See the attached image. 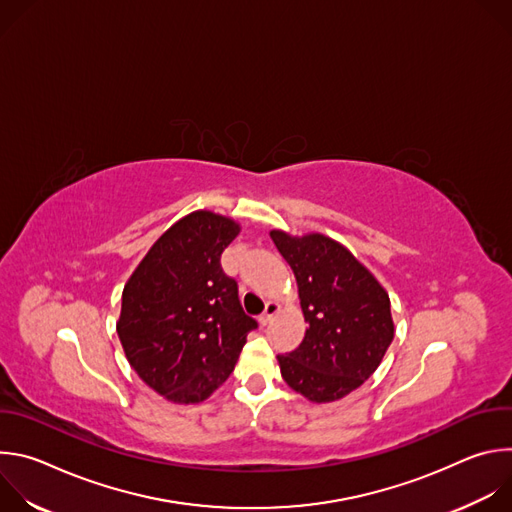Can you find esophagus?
I'll return each mask as SVG.
<instances>
[{"instance_id":"34e87169","label":"esophagus","mask_w":512,"mask_h":512,"mask_svg":"<svg viewBox=\"0 0 512 512\" xmlns=\"http://www.w3.org/2000/svg\"><path fill=\"white\" fill-rule=\"evenodd\" d=\"M279 312V304L277 302H267V306H265V312L259 316V320H261V324L263 326H267L271 320H273V316Z\"/></svg>"}]
</instances>
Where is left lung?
I'll use <instances>...</instances> for the list:
<instances>
[{"mask_svg":"<svg viewBox=\"0 0 512 512\" xmlns=\"http://www.w3.org/2000/svg\"><path fill=\"white\" fill-rule=\"evenodd\" d=\"M271 239L296 275L308 322L302 344L277 356L281 377L314 403L342 399L377 371L393 342L387 291L330 237L271 231Z\"/></svg>","mask_w":512,"mask_h":512,"instance_id":"obj_1","label":"left lung"}]
</instances>
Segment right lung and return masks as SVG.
Instances as JSON below:
<instances>
[{
	"label": "right lung",
	"instance_id": "1",
	"mask_svg": "<svg viewBox=\"0 0 512 512\" xmlns=\"http://www.w3.org/2000/svg\"><path fill=\"white\" fill-rule=\"evenodd\" d=\"M239 225L196 210L172 225L123 287L117 334L133 371L174 403H200L233 373L257 322L221 255Z\"/></svg>",
	"mask_w": 512,
	"mask_h": 512
}]
</instances>
